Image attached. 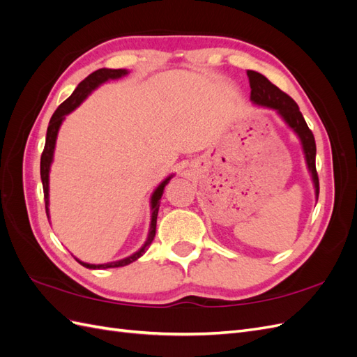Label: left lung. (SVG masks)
Returning <instances> with one entry per match:
<instances>
[{"mask_svg":"<svg viewBox=\"0 0 357 357\" xmlns=\"http://www.w3.org/2000/svg\"><path fill=\"white\" fill-rule=\"evenodd\" d=\"M248 82H250V98L253 102L259 105L269 107V109L277 110L287 125L294 129L299 135L302 147H304L307 164L311 171L312 181H314L316 195L319 197V176L316 169V142L311 129L308 128L304 116L299 112L298 104L290 98L287 93L280 91L275 84L269 82L265 75L256 71H247Z\"/></svg>","mask_w":357,"mask_h":357,"instance_id":"left-lung-1","label":"left lung"}]
</instances>
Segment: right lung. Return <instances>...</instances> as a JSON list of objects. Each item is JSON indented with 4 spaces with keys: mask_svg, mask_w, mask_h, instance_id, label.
I'll return each mask as SVG.
<instances>
[{
    "mask_svg": "<svg viewBox=\"0 0 357 357\" xmlns=\"http://www.w3.org/2000/svg\"><path fill=\"white\" fill-rule=\"evenodd\" d=\"M128 71L126 70H110V68H101L96 70L92 74H89L88 77L84 80H82L79 83L77 88L71 93L70 98H67L63 101L56 112L53 113L49 126H47V134H46V144H45V150L41 153V160H40V174H41V181H43V192H45V201H46V213L49 218V169H50V162L53 158V149H55V143H56V135L59 131V126L63 121L66 114H68L70 112H73L75 107H77L86 96H88L96 86H100L101 83L107 82L109 79H119L125 75ZM171 180V177H168L165 181L160 183V186L155 190L153 197H152V223H150V232H149V238L144 244L143 248H139L137 253H134L132 256H129L126 259H122V261L117 262H112V264H105V265H91V264H84L80 262L83 266L89 268V269H105V268H119V266H125L129 265L131 262L137 261L139 256H143L146 253L147 245L153 241L155 235H156V219H158V211H159V204H160V198L162 193H164L165 186L168 185V181Z\"/></svg>",
    "mask_w": 357,
    "mask_h": 357,
    "instance_id": "right-lung-1",
    "label": "right lung"
}]
</instances>
